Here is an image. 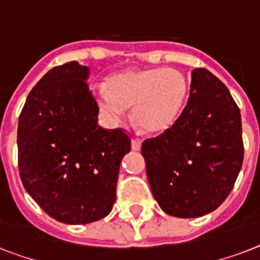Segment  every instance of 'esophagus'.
Returning <instances> with one entry per match:
<instances>
[{
  "label": "esophagus",
  "mask_w": 260,
  "mask_h": 260,
  "mask_svg": "<svg viewBox=\"0 0 260 260\" xmlns=\"http://www.w3.org/2000/svg\"><path fill=\"white\" fill-rule=\"evenodd\" d=\"M142 148V140L138 138L132 139V150L134 151H139Z\"/></svg>",
  "instance_id": "1"
}]
</instances>
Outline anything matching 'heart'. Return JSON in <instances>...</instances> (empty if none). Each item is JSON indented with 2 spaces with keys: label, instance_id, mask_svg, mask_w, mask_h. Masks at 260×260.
<instances>
[{
  "label": "heart",
  "instance_id": "obj_1",
  "mask_svg": "<svg viewBox=\"0 0 260 260\" xmlns=\"http://www.w3.org/2000/svg\"><path fill=\"white\" fill-rule=\"evenodd\" d=\"M189 94V82L177 69H131L116 73L108 86L94 87L101 113L112 124L125 118L134 108V120L147 135L160 136L177 124Z\"/></svg>",
  "mask_w": 260,
  "mask_h": 260
}]
</instances>
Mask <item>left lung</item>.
<instances>
[{
  "label": "left lung",
  "mask_w": 260,
  "mask_h": 260,
  "mask_svg": "<svg viewBox=\"0 0 260 260\" xmlns=\"http://www.w3.org/2000/svg\"><path fill=\"white\" fill-rule=\"evenodd\" d=\"M152 196L163 212L201 217L221 205L242 169V116L230 90L206 69L191 74L177 124L142 144Z\"/></svg>",
  "instance_id": "1"
}]
</instances>
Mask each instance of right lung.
Wrapping results in <instances>:
<instances>
[{
    "label": "right lung",
    "instance_id": "add662e5",
    "mask_svg": "<svg viewBox=\"0 0 260 260\" xmlns=\"http://www.w3.org/2000/svg\"><path fill=\"white\" fill-rule=\"evenodd\" d=\"M89 69H51L28 94L18 118V170L39 206L64 224H89L110 213L120 163L131 151L121 128L97 125Z\"/></svg>",
    "mask_w": 260,
    "mask_h": 260
}]
</instances>
